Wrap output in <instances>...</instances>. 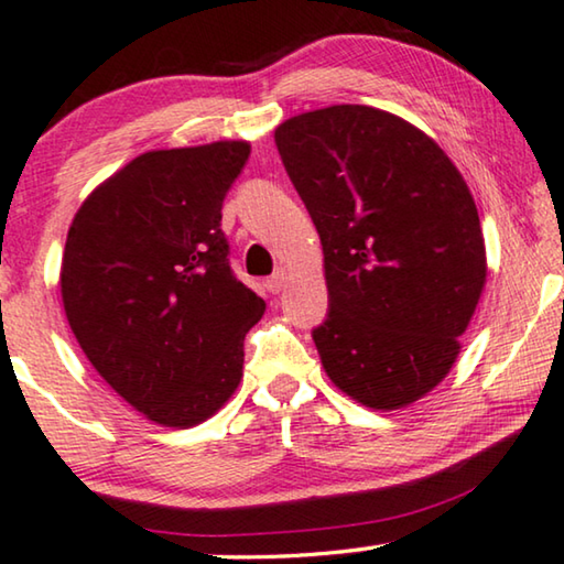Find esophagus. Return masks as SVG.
<instances>
[{"instance_id":"34e87169","label":"esophagus","mask_w":564,"mask_h":564,"mask_svg":"<svg viewBox=\"0 0 564 564\" xmlns=\"http://www.w3.org/2000/svg\"><path fill=\"white\" fill-rule=\"evenodd\" d=\"M285 283H289V271H285V268H279V271H275L271 279L265 281V285H268V291L271 293H279V291H283L285 289Z\"/></svg>"}]
</instances>
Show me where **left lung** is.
Segmentation results:
<instances>
[{"instance_id":"8db88e82","label":"left lung","mask_w":564,"mask_h":564,"mask_svg":"<svg viewBox=\"0 0 564 564\" xmlns=\"http://www.w3.org/2000/svg\"><path fill=\"white\" fill-rule=\"evenodd\" d=\"M275 145L322 240L324 372L360 406H409L447 378L486 289L463 173L424 130L365 105L291 117Z\"/></svg>"}]
</instances>
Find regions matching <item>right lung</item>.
Here are the masks:
<instances>
[{
    "instance_id": "add662e5",
    "label": "right lung",
    "mask_w": 564,
    "mask_h": 564,
    "mask_svg": "<svg viewBox=\"0 0 564 564\" xmlns=\"http://www.w3.org/2000/svg\"><path fill=\"white\" fill-rule=\"evenodd\" d=\"M248 140L148 150L94 188L68 227L61 299L94 370L148 422L188 430L242 380L265 301L237 281L219 229Z\"/></svg>"
}]
</instances>
